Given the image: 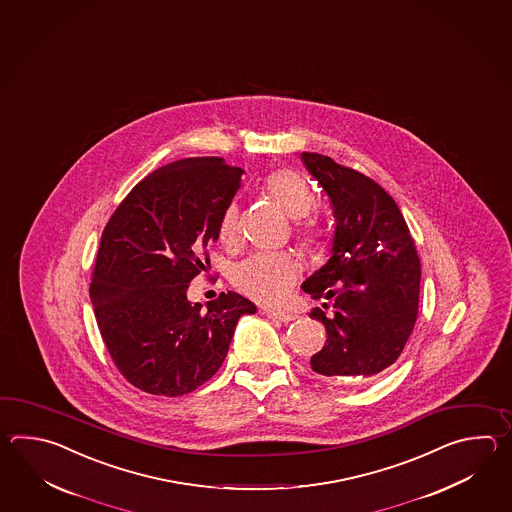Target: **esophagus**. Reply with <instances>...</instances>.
Listing matches in <instances>:
<instances>
[{"mask_svg": "<svg viewBox=\"0 0 512 512\" xmlns=\"http://www.w3.org/2000/svg\"><path fill=\"white\" fill-rule=\"evenodd\" d=\"M265 315L272 318V320L285 322V324H287V322H293L294 318H296L294 313H287V311H274V309H267V311H265Z\"/></svg>", "mask_w": 512, "mask_h": 512, "instance_id": "obj_1", "label": "esophagus"}]
</instances>
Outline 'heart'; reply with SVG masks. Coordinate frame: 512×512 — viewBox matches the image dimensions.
Here are the masks:
<instances>
[{"label":"heart","instance_id":"1","mask_svg":"<svg viewBox=\"0 0 512 512\" xmlns=\"http://www.w3.org/2000/svg\"><path fill=\"white\" fill-rule=\"evenodd\" d=\"M265 192L285 216L305 220L298 223L296 236L305 247H313L322 232L315 219L307 218L316 205L313 186L294 170H276L265 179ZM240 236V208L230 203L219 219V238L232 245ZM232 283L252 300L265 305H280L287 300L298 278V263L289 252H261L240 261L232 269Z\"/></svg>","mask_w":512,"mask_h":512}]
</instances>
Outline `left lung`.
Here are the masks:
<instances>
[{
    "label": "left lung",
    "instance_id": "obj_1",
    "mask_svg": "<svg viewBox=\"0 0 512 512\" xmlns=\"http://www.w3.org/2000/svg\"><path fill=\"white\" fill-rule=\"evenodd\" d=\"M335 216L331 258L305 280L313 300H331L333 315H309L326 327L311 368L329 381L370 379L390 368L414 331L421 261L393 197L370 177L320 153L304 152Z\"/></svg>",
    "mask_w": 512,
    "mask_h": 512
}]
</instances>
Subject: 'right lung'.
<instances>
[{
	"mask_svg": "<svg viewBox=\"0 0 512 512\" xmlns=\"http://www.w3.org/2000/svg\"><path fill=\"white\" fill-rule=\"evenodd\" d=\"M241 175L221 157L166 164L133 186L102 232L89 296L111 359L142 392H194L223 364L240 316L256 313L232 291L207 311L186 298Z\"/></svg>",
	"mask_w": 512,
	"mask_h": 512,
	"instance_id": "1",
	"label": "right lung"
}]
</instances>
